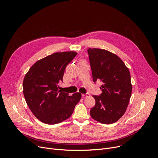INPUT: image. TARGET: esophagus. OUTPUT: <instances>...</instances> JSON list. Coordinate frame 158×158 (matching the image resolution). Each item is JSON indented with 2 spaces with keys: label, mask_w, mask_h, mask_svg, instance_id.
Instances as JSON below:
<instances>
[{
  "label": "esophagus",
  "mask_w": 158,
  "mask_h": 158,
  "mask_svg": "<svg viewBox=\"0 0 158 158\" xmlns=\"http://www.w3.org/2000/svg\"><path fill=\"white\" fill-rule=\"evenodd\" d=\"M82 96L83 98H87V97H89V94L88 93H86V94H82Z\"/></svg>",
  "instance_id": "1"
}]
</instances>
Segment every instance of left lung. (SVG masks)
<instances>
[{"label": "left lung", "mask_w": 158, "mask_h": 158, "mask_svg": "<svg viewBox=\"0 0 158 158\" xmlns=\"http://www.w3.org/2000/svg\"><path fill=\"white\" fill-rule=\"evenodd\" d=\"M88 53L93 81L99 79L103 83L100 96H93L96 103L91 117L102 123H113L123 115L130 101V72L119 56L108 50L89 48Z\"/></svg>", "instance_id": "8db88e82"}]
</instances>
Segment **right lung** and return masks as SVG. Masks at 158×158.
Here are the masks:
<instances>
[{"label":"right lung","instance_id":"1","mask_svg":"<svg viewBox=\"0 0 158 158\" xmlns=\"http://www.w3.org/2000/svg\"><path fill=\"white\" fill-rule=\"evenodd\" d=\"M76 55L73 51L54 53L35 62L24 76L23 88L26 103L43 123L53 125L67 120L81 98L79 92L69 96L60 91L58 85L66 66Z\"/></svg>","mask_w":158,"mask_h":158}]
</instances>
